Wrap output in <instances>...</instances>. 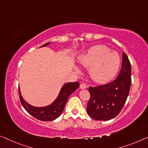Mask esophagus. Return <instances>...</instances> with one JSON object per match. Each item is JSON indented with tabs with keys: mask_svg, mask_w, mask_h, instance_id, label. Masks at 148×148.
Segmentation results:
<instances>
[{
	"mask_svg": "<svg viewBox=\"0 0 148 148\" xmlns=\"http://www.w3.org/2000/svg\"><path fill=\"white\" fill-rule=\"evenodd\" d=\"M80 87L81 89H86V84L84 83H82L80 85Z\"/></svg>",
	"mask_w": 148,
	"mask_h": 148,
	"instance_id": "34e87169",
	"label": "esophagus"
}]
</instances>
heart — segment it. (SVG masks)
<instances>
[{
    "label": "heart",
    "mask_w": 148,
    "mask_h": 148,
    "mask_svg": "<svg viewBox=\"0 0 148 148\" xmlns=\"http://www.w3.org/2000/svg\"><path fill=\"white\" fill-rule=\"evenodd\" d=\"M80 64L90 68V75L98 83H106L112 80L118 71L120 58L118 54L110 51L108 46L99 45L92 47L79 58Z\"/></svg>",
    "instance_id": "1"
}]
</instances>
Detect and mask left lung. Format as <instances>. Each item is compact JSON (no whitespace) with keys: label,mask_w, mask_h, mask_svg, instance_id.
I'll return each instance as SVG.
<instances>
[{"label":"left lung","mask_w":148,"mask_h":148,"mask_svg":"<svg viewBox=\"0 0 148 148\" xmlns=\"http://www.w3.org/2000/svg\"><path fill=\"white\" fill-rule=\"evenodd\" d=\"M131 64L126 54L123 52L120 73L114 81L104 85L90 86V98L87 112L96 120L107 121L115 118L121 112L130 90Z\"/></svg>","instance_id":"left-lung-1"}]
</instances>
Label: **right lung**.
<instances>
[{
    "label": "right lung",
    "mask_w": 148,
    "mask_h": 148,
    "mask_svg": "<svg viewBox=\"0 0 148 148\" xmlns=\"http://www.w3.org/2000/svg\"><path fill=\"white\" fill-rule=\"evenodd\" d=\"M49 44L50 42L46 43L41 47L47 46ZM79 85L80 84L78 82L65 84L62 87L60 93L54 102L52 104L45 107H34L30 105L23 98L20 89H18L20 100L24 108L37 120L41 121H52L58 118L62 113L68 97L75 90L78 89Z\"/></svg>",
    "instance_id": "1"
}]
</instances>
